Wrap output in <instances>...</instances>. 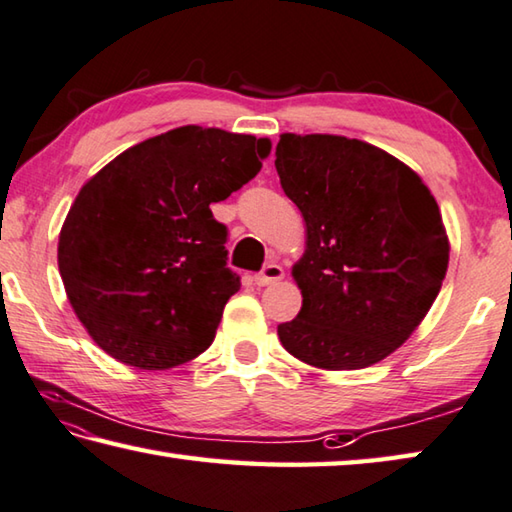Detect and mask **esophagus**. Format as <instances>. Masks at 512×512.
<instances>
[{"label":"esophagus","mask_w":512,"mask_h":512,"mask_svg":"<svg viewBox=\"0 0 512 512\" xmlns=\"http://www.w3.org/2000/svg\"><path fill=\"white\" fill-rule=\"evenodd\" d=\"M284 277V268L280 264H266L262 273L255 275V284L257 286H268L280 282Z\"/></svg>","instance_id":"esophagus-1"}]
</instances>
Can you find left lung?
Segmentation results:
<instances>
[{
	"mask_svg": "<svg viewBox=\"0 0 512 512\" xmlns=\"http://www.w3.org/2000/svg\"><path fill=\"white\" fill-rule=\"evenodd\" d=\"M275 167L306 224L302 309L280 342L318 369L376 365L423 322L448 271L430 188L380 147L333 134H282Z\"/></svg>",
	"mask_w": 512,
	"mask_h": 512,
	"instance_id": "1",
	"label": "left lung"
}]
</instances>
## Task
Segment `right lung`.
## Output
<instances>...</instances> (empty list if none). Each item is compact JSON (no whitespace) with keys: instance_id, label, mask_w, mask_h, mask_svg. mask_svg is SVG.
<instances>
[{"instance_id":"obj_1","label":"right lung","mask_w":512,"mask_h":512,"mask_svg":"<svg viewBox=\"0 0 512 512\" xmlns=\"http://www.w3.org/2000/svg\"><path fill=\"white\" fill-rule=\"evenodd\" d=\"M268 138L185 125L129 147L82 185L58 266L96 345L125 365L170 369L215 340L239 275L210 206L262 170Z\"/></svg>"}]
</instances>
